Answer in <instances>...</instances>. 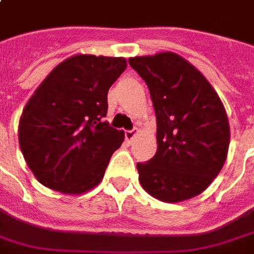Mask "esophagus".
Listing matches in <instances>:
<instances>
[{
    "mask_svg": "<svg viewBox=\"0 0 254 254\" xmlns=\"http://www.w3.org/2000/svg\"><path fill=\"white\" fill-rule=\"evenodd\" d=\"M137 135V131L135 130H127L124 131V137H126V141L128 142V144H131L132 142V139H134V137Z\"/></svg>",
    "mask_w": 254,
    "mask_h": 254,
    "instance_id": "1",
    "label": "esophagus"
}]
</instances>
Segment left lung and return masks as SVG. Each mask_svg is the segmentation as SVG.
I'll return each instance as SVG.
<instances>
[{
    "instance_id": "left-lung-1",
    "label": "left lung",
    "mask_w": 254,
    "mask_h": 254,
    "mask_svg": "<svg viewBox=\"0 0 254 254\" xmlns=\"http://www.w3.org/2000/svg\"><path fill=\"white\" fill-rule=\"evenodd\" d=\"M145 80L156 113L157 150L138 163L149 195L176 203L202 193L223 169L230 124L221 99L193 64L174 52L128 59Z\"/></svg>"
}]
</instances>
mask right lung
<instances>
[{
	"mask_svg": "<svg viewBox=\"0 0 254 254\" xmlns=\"http://www.w3.org/2000/svg\"><path fill=\"white\" fill-rule=\"evenodd\" d=\"M124 58L78 54L58 64L29 99L19 145L36 178L50 190L80 195L104 178L124 132L102 119L108 91L126 70Z\"/></svg>",
	"mask_w": 254,
	"mask_h": 254,
	"instance_id": "obj_1",
	"label": "right lung"
}]
</instances>
